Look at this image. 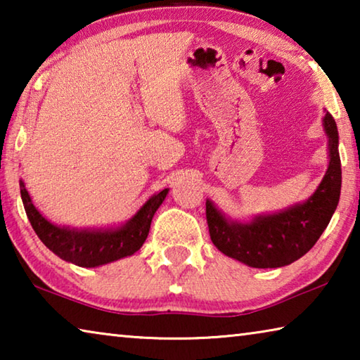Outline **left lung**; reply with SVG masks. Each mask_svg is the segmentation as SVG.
<instances>
[{
    "label": "left lung",
    "instance_id": "left-lung-1",
    "mask_svg": "<svg viewBox=\"0 0 360 360\" xmlns=\"http://www.w3.org/2000/svg\"><path fill=\"white\" fill-rule=\"evenodd\" d=\"M322 127L328 139V167L308 200L249 221L225 216L206 200L211 241L219 251L248 266L278 268L298 260L316 245L337 210L341 191L338 130L330 112L326 111Z\"/></svg>",
    "mask_w": 360,
    "mask_h": 360
}]
</instances>
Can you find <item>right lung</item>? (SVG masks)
<instances>
[{
    "mask_svg": "<svg viewBox=\"0 0 360 360\" xmlns=\"http://www.w3.org/2000/svg\"><path fill=\"white\" fill-rule=\"evenodd\" d=\"M168 191L169 188H163L149 197L148 202L125 224L115 225V227L77 229L53 224L42 216L33 205L25 182L20 179L22 202L36 235L60 259L84 268L111 264L119 259L129 257L138 249H141L149 235L152 217L167 198Z\"/></svg>",
    "mask_w": 360,
    "mask_h": 360,
    "instance_id": "add662e5",
    "label": "right lung"
}]
</instances>
